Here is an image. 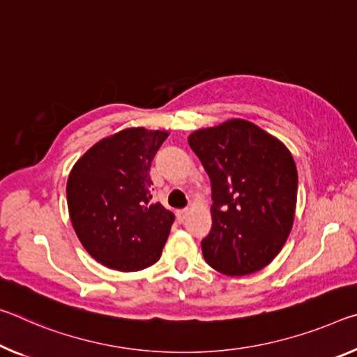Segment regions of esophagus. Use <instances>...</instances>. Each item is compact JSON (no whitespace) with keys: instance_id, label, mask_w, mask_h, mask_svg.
<instances>
[{"instance_id":"obj_1","label":"esophagus","mask_w":357,"mask_h":357,"mask_svg":"<svg viewBox=\"0 0 357 357\" xmlns=\"http://www.w3.org/2000/svg\"><path fill=\"white\" fill-rule=\"evenodd\" d=\"M188 216H189V209H179V211H176V218L179 222H183Z\"/></svg>"}]
</instances>
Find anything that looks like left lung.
I'll return each mask as SVG.
<instances>
[{
	"instance_id": "1",
	"label": "left lung",
	"mask_w": 357,
	"mask_h": 357,
	"mask_svg": "<svg viewBox=\"0 0 357 357\" xmlns=\"http://www.w3.org/2000/svg\"><path fill=\"white\" fill-rule=\"evenodd\" d=\"M189 146L211 179L213 227L202 251L227 276H245L278 256L296 216L297 167L273 135L245 119L195 130Z\"/></svg>"
}]
</instances>
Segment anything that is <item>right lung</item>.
Segmentation results:
<instances>
[{
    "instance_id": "right-lung-1",
    "label": "right lung",
    "mask_w": 357,
    "mask_h": 357,
    "mask_svg": "<svg viewBox=\"0 0 357 357\" xmlns=\"http://www.w3.org/2000/svg\"><path fill=\"white\" fill-rule=\"evenodd\" d=\"M165 130L132 127L100 139L66 183L70 219L86 251L105 267L138 271L162 256L174 214L151 203L152 158Z\"/></svg>"
}]
</instances>
